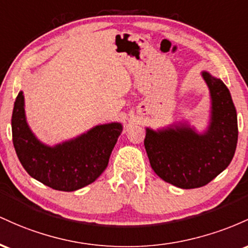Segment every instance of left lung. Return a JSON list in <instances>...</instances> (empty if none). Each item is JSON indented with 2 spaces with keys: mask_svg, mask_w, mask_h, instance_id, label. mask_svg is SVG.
<instances>
[{
  "mask_svg": "<svg viewBox=\"0 0 248 248\" xmlns=\"http://www.w3.org/2000/svg\"><path fill=\"white\" fill-rule=\"evenodd\" d=\"M211 96V118L202 133L187 124L157 131L146 127L144 145L151 168L164 182L180 188L205 186L233 159L238 119L230 90L220 78L202 71Z\"/></svg>",
  "mask_w": 248,
  "mask_h": 248,
  "instance_id": "1",
  "label": "left lung"
}]
</instances>
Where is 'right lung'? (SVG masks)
I'll return each instance as SVG.
<instances>
[{"label": "right lung", "instance_id": "right-lung-1", "mask_svg": "<svg viewBox=\"0 0 248 248\" xmlns=\"http://www.w3.org/2000/svg\"><path fill=\"white\" fill-rule=\"evenodd\" d=\"M122 130L121 123L97 125L78 137L49 146L38 140L27 123L22 91L14 104L16 155L29 176L54 190L71 192L93 183L107 169Z\"/></svg>", "mask_w": 248, "mask_h": 248}]
</instances>
